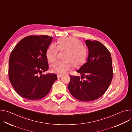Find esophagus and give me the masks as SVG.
I'll return each instance as SVG.
<instances>
[{
  "instance_id": "1",
  "label": "esophagus",
  "mask_w": 132,
  "mask_h": 132,
  "mask_svg": "<svg viewBox=\"0 0 132 132\" xmlns=\"http://www.w3.org/2000/svg\"><path fill=\"white\" fill-rule=\"evenodd\" d=\"M57 76L58 78H61V77L62 76V75H57Z\"/></svg>"
}]
</instances>
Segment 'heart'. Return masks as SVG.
I'll use <instances>...</instances> for the list:
<instances>
[{
    "label": "heart",
    "mask_w": 132,
    "mask_h": 132,
    "mask_svg": "<svg viewBox=\"0 0 132 132\" xmlns=\"http://www.w3.org/2000/svg\"><path fill=\"white\" fill-rule=\"evenodd\" d=\"M66 51L64 56L65 61H56L51 66V70L63 75L70 70L72 64L77 67L83 64L87 57L86 45L76 37H64L59 40L57 45L51 44L46 51V57L50 62H54L57 57L59 51Z\"/></svg>",
    "instance_id": "heart-1"
}]
</instances>
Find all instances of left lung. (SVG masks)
<instances>
[{
	"label": "left lung",
	"mask_w": 132,
	"mask_h": 132,
	"mask_svg": "<svg viewBox=\"0 0 132 132\" xmlns=\"http://www.w3.org/2000/svg\"><path fill=\"white\" fill-rule=\"evenodd\" d=\"M89 55L87 62L77 71L82 76L70 75L68 86L71 95L81 101L88 102L100 98L109 88L113 78L111 54L101 42L87 40Z\"/></svg>",
	"instance_id": "8db88e82"
}]
</instances>
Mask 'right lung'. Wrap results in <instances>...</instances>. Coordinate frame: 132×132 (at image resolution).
I'll return each instance as SVG.
<instances>
[{"mask_svg":"<svg viewBox=\"0 0 132 132\" xmlns=\"http://www.w3.org/2000/svg\"><path fill=\"white\" fill-rule=\"evenodd\" d=\"M52 39L48 35H29L12 51L9 61V79L21 97L31 100L41 99L47 95L57 79L54 73L42 74L48 68L46 53Z\"/></svg>","mask_w":132,"mask_h":132,"instance_id":"right-lung-1","label":"right lung"}]
</instances>
